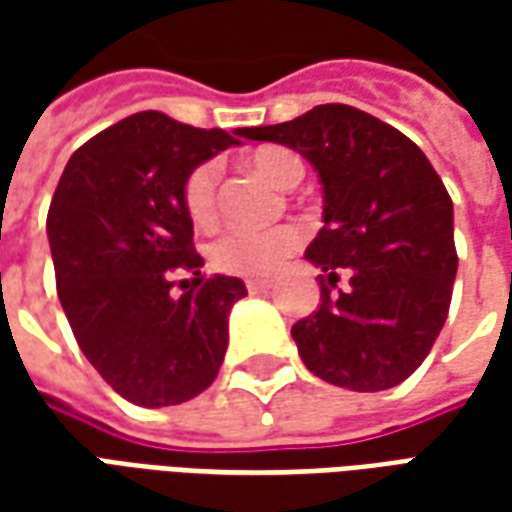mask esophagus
<instances>
[{"label": "esophagus", "instance_id": "34e87169", "mask_svg": "<svg viewBox=\"0 0 512 512\" xmlns=\"http://www.w3.org/2000/svg\"><path fill=\"white\" fill-rule=\"evenodd\" d=\"M246 290L249 293H263V290H268V279H246Z\"/></svg>", "mask_w": 512, "mask_h": 512}]
</instances>
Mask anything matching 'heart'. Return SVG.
I'll list each match as a JSON object with an SVG mask.
<instances>
[{
  "mask_svg": "<svg viewBox=\"0 0 512 512\" xmlns=\"http://www.w3.org/2000/svg\"><path fill=\"white\" fill-rule=\"evenodd\" d=\"M252 167L266 175L271 183H277L282 189L296 186L304 175V164L296 153H290L285 147H263L252 156ZM216 186H219V167L213 161H205L197 169H191L183 186V202L189 211L191 222L208 224L216 222ZM304 241L299 224H277L268 230H244L235 227L222 233L211 246H208V257L211 263L224 274H235V277H263L268 271L293 255Z\"/></svg>",
  "mask_w": 512,
  "mask_h": 512,
  "instance_id": "b5f03b06",
  "label": "heart"
}]
</instances>
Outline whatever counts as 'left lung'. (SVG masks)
<instances>
[{
  "label": "left lung",
  "instance_id": "obj_1",
  "mask_svg": "<svg viewBox=\"0 0 512 512\" xmlns=\"http://www.w3.org/2000/svg\"><path fill=\"white\" fill-rule=\"evenodd\" d=\"M241 136L299 150L321 178L323 227L304 252L323 271L321 304L290 329L301 362L354 392L406 381L447 321L458 271L436 169L406 134L345 104ZM340 273L349 285L332 294Z\"/></svg>",
  "mask_w": 512,
  "mask_h": 512
}]
</instances>
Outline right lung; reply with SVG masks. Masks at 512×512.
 Masks as SVG:
<instances>
[{"label": "right lung", "mask_w": 512, "mask_h": 512, "mask_svg": "<svg viewBox=\"0 0 512 512\" xmlns=\"http://www.w3.org/2000/svg\"><path fill=\"white\" fill-rule=\"evenodd\" d=\"M233 145L222 128L139 112L84 142L51 197L46 233L65 318L90 365L136 406L186 403L224 362L227 315L246 285L202 277L183 186ZM180 270L192 279L175 283Z\"/></svg>", "instance_id": "1"}]
</instances>
